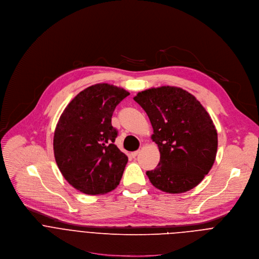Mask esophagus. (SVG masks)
I'll list each match as a JSON object with an SVG mask.
<instances>
[{
    "label": "esophagus",
    "instance_id": "34e87169",
    "mask_svg": "<svg viewBox=\"0 0 259 259\" xmlns=\"http://www.w3.org/2000/svg\"><path fill=\"white\" fill-rule=\"evenodd\" d=\"M139 153H140V151H139V150H138V151H135V152H132V154H131V155H132V157H134V158H135Z\"/></svg>",
    "mask_w": 259,
    "mask_h": 259
}]
</instances>
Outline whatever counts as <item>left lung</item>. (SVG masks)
<instances>
[{
  "label": "left lung",
  "instance_id": "left-lung-1",
  "mask_svg": "<svg viewBox=\"0 0 259 259\" xmlns=\"http://www.w3.org/2000/svg\"><path fill=\"white\" fill-rule=\"evenodd\" d=\"M134 100L147 113L160 161L148 170L152 185L166 193L195 188L211 169L218 133L209 114L187 91L176 87L149 89Z\"/></svg>",
  "mask_w": 259,
  "mask_h": 259
}]
</instances>
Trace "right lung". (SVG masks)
Masks as SVG:
<instances>
[{"label":"right lung","instance_id":"right-lung-1","mask_svg":"<svg viewBox=\"0 0 259 259\" xmlns=\"http://www.w3.org/2000/svg\"><path fill=\"white\" fill-rule=\"evenodd\" d=\"M130 95L123 89L98 83L80 92L61 114L54 134V155L65 180L88 195L114 190L127 156L114 145L118 132L112 114Z\"/></svg>","mask_w":259,"mask_h":259}]
</instances>
